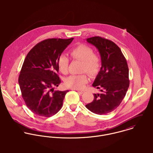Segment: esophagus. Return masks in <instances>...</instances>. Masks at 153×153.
Segmentation results:
<instances>
[{
  "label": "esophagus",
  "instance_id": "obj_1",
  "mask_svg": "<svg viewBox=\"0 0 153 153\" xmlns=\"http://www.w3.org/2000/svg\"><path fill=\"white\" fill-rule=\"evenodd\" d=\"M76 91L78 92H79V94H83L84 92V91H83V90H79V89H76Z\"/></svg>",
  "mask_w": 153,
  "mask_h": 153
}]
</instances>
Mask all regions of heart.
I'll list each match as a JSON object with an SVG mask.
<instances>
[{"mask_svg":"<svg viewBox=\"0 0 153 153\" xmlns=\"http://www.w3.org/2000/svg\"><path fill=\"white\" fill-rule=\"evenodd\" d=\"M74 59L82 62V72H87L91 76L97 75L101 68V60L100 56L94 53L93 49L86 44H80L73 47L69 51ZM69 64V58L65 55H61L58 59V67L59 71L66 74L68 72ZM87 75H71L66 79L65 84L67 87L73 89H81L88 82Z\"/></svg>","mask_w":153,"mask_h":153,"instance_id":"1","label":"heart"}]
</instances>
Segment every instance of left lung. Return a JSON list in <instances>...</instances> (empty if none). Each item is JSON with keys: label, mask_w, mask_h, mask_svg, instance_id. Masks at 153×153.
Returning a JSON list of instances; mask_svg holds the SVG:
<instances>
[{"label": "left lung", "mask_w": 153, "mask_h": 153, "mask_svg": "<svg viewBox=\"0 0 153 153\" xmlns=\"http://www.w3.org/2000/svg\"><path fill=\"white\" fill-rule=\"evenodd\" d=\"M99 51L102 66L92 86L101 89L94 99L85 105L91 112L102 115L116 109L126 96L130 85L127 60L120 48L114 42L101 36L87 39Z\"/></svg>", "instance_id": "8db88e82"}]
</instances>
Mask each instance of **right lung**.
I'll return each instance as SVG.
<instances>
[{
  "label": "right lung",
  "instance_id": "right-lung-1",
  "mask_svg": "<svg viewBox=\"0 0 153 153\" xmlns=\"http://www.w3.org/2000/svg\"><path fill=\"white\" fill-rule=\"evenodd\" d=\"M74 38L44 40L27 54L19 76L22 97L27 107L35 114L49 117L62 107L68 90L53 91L61 84L58 59Z\"/></svg>",
  "mask_w": 153,
  "mask_h": 153
}]
</instances>
